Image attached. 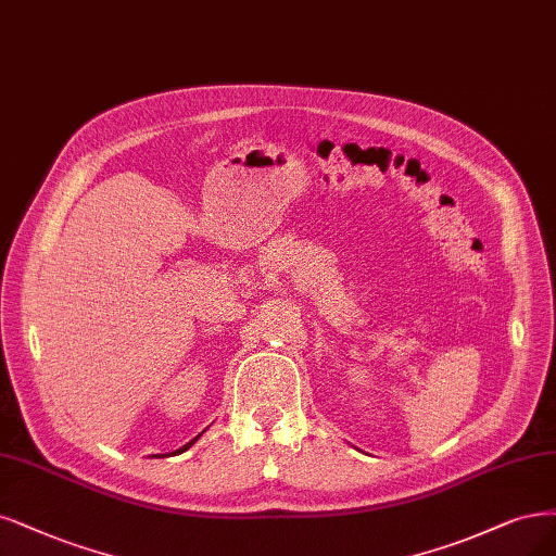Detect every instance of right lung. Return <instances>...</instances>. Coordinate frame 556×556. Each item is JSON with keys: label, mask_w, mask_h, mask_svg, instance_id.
<instances>
[{"label": "right lung", "mask_w": 556, "mask_h": 556, "mask_svg": "<svg viewBox=\"0 0 556 556\" xmlns=\"http://www.w3.org/2000/svg\"><path fill=\"white\" fill-rule=\"evenodd\" d=\"M198 439H200V434H198V437H195V439H190V442H188V444H184V446H181V448H179V451H175V453H184V451H186V448H190V446H193V444H195V442H198ZM159 457H161V455H159Z\"/></svg>", "instance_id": "add662e5"}]
</instances>
